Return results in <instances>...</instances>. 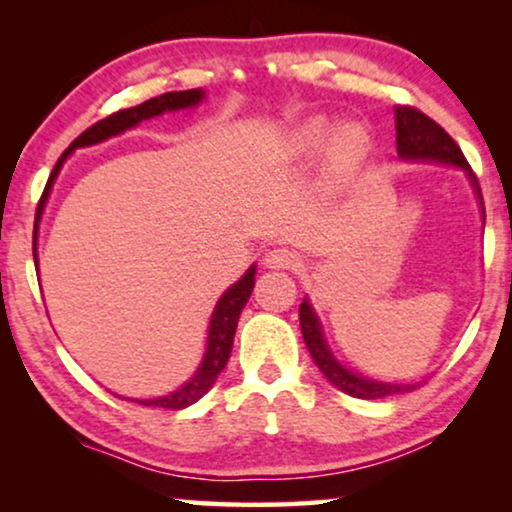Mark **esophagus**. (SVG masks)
<instances>
[{"label":"esophagus","mask_w":512,"mask_h":512,"mask_svg":"<svg viewBox=\"0 0 512 512\" xmlns=\"http://www.w3.org/2000/svg\"><path fill=\"white\" fill-rule=\"evenodd\" d=\"M300 263H303V256H300L298 251L286 247L272 249L268 251V256H265V265L275 270H296Z\"/></svg>","instance_id":"1"}]
</instances>
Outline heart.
Listing matches in <instances>:
<instances>
[{
  "label": "heart",
  "mask_w": 512,
  "mask_h": 512,
  "mask_svg": "<svg viewBox=\"0 0 512 512\" xmlns=\"http://www.w3.org/2000/svg\"><path fill=\"white\" fill-rule=\"evenodd\" d=\"M326 137H328V123L312 121L296 132V137H293V149L298 153L314 151L326 142ZM363 146H366V137H363L361 128H356V125H347V128H342L333 139L335 163L340 165L354 163V160L361 156Z\"/></svg>",
  "instance_id": "heart-1"
}]
</instances>
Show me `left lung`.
<instances>
[{"label":"left lung","mask_w":512,"mask_h":512,"mask_svg":"<svg viewBox=\"0 0 512 512\" xmlns=\"http://www.w3.org/2000/svg\"><path fill=\"white\" fill-rule=\"evenodd\" d=\"M396 149L398 156L405 160H436V163H450L457 165L461 170L468 172V177L473 179L475 188H478V177H475L471 165L464 153H461L459 144L440 128V125L415 107H398L396 109ZM300 331H303L305 345L310 349L314 363H317L321 373L326 375L328 382H333L335 387L354 398H384L403 394V391L415 389L417 384H389V382H375L366 380L349 373L347 368H342L338 361L333 359V354L328 352L324 335H321V326L317 314L312 312V307L307 300L300 303Z\"/></svg>","instance_id":"left-lung-1"}]
</instances>
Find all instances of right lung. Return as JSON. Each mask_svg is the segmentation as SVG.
<instances>
[{"mask_svg":"<svg viewBox=\"0 0 512 512\" xmlns=\"http://www.w3.org/2000/svg\"><path fill=\"white\" fill-rule=\"evenodd\" d=\"M202 97H205V93H202L200 88L163 93L158 97H151V100H146L142 104H137V107L114 111V114L102 118V121L90 125L88 130H83L81 135L67 146V151L62 153L58 163H55L51 177H48V181H46V188H44V193H41V200H39V207H37V219H34V242H37V223H39L41 209H44V202L48 198V191H51L53 179L58 177L60 167H62V163H65V158L69 156V153H72L74 149H79V146H90V144L104 142V139H109L114 135H121L123 130H128V128H132V125L142 123L144 118L158 116V114H163V111L195 107V104H198ZM32 251H34V247H32ZM34 265H37V254H34ZM254 275H256V265H251V268L247 270V275H244L237 284L230 286V289L221 296L219 303H216L212 321H209L207 352H205V359H202V363H200L198 373H195L191 380L184 384V387L172 391V394H167L163 398H146V401H137V403L153 405V408L181 410V408H188V405H193L195 401H200V398L214 387L216 377H219V373L223 368H226V363L230 359V349H233L237 319H240L242 307L247 305L251 291H254Z\"/></svg>","mask_w":512,"mask_h":512,"instance_id":"add662e5","label":"right lung"}]
</instances>
